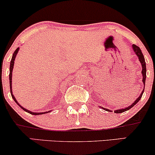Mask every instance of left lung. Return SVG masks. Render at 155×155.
Returning a JSON list of instances; mask_svg holds the SVG:
<instances>
[{
  "instance_id": "left-lung-1",
  "label": "left lung",
  "mask_w": 155,
  "mask_h": 155,
  "mask_svg": "<svg viewBox=\"0 0 155 155\" xmlns=\"http://www.w3.org/2000/svg\"><path fill=\"white\" fill-rule=\"evenodd\" d=\"M133 47V51H134V52L136 53V54L138 56V59H139V61L140 63H141V65H142V71H141V74H142V77H143V79H142V81H143V85H144L145 87V81H146V77H147V68H146V62H145V59H144V57H143V54H142V51L141 50H140V49L139 47H138V46H136V44H133L132 46ZM143 91H144V87H143V91L141 92V93H140V95L139 97H138V98L136 99V101H135L134 103H133L132 104L130 105V106H128V107L127 108H122V109H117V110H115L114 111V113H117V114H120V113H122V112L124 111H127V110L130 109L131 108H133V106L136 105L137 103L140 100V98H141L142 97V95H143ZM103 109H105L106 111H110V112H112V111H111V110L108 109V108H104V107L102 108Z\"/></svg>"
}]
</instances>
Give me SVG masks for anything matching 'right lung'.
Listing matches in <instances>:
<instances>
[{"instance_id":"1","label":"right lung","mask_w":155,"mask_h":155,"mask_svg":"<svg viewBox=\"0 0 155 155\" xmlns=\"http://www.w3.org/2000/svg\"><path fill=\"white\" fill-rule=\"evenodd\" d=\"M19 49V47L17 48V49H16V50L15 51V52H14L13 55H12V60H11V63H10V69H9V84H10L11 95H12V98H13L14 101H15V102L17 103V104L18 105L19 107L22 108V109L24 110V111H25L26 112H28V113L31 114H33V115L44 114H47V113H48V112H50V111H45V112H38H38H36V113H35V112H32V111H29V110H28V109H26V108H23L22 106H21V105H19V103L17 102V100H16L15 97V96H14L13 93H12V71H13V68H14V63H15V60L16 56H17V53H18Z\"/></svg>"}]
</instances>
